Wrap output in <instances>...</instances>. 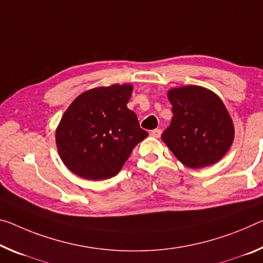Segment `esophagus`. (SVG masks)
<instances>
[{"instance_id":"obj_1","label":"esophagus","mask_w":263,"mask_h":263,"mask_svg":"<svg viewBox=\"0 0 263 263\" xmlns=\"http://www.w3.org/2000/svg\"><path fill=\"white\" fill-rule=\"evenodd\" d=\"M149 135H151L153 138H159V137L161 136V130H160V128H156V130L151 131V133H149Z\"/></svg>"}]
</instances>
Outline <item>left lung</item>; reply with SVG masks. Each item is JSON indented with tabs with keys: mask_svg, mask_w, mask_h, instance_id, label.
I'll use <instances>...</instances> for the list:
<instances>
[{
	"mask_svg": "<svg viewBox=\"0 0 263 263\" xmlns=\"http://www.w3.org/2000/svg\"><path fill=\"white\" fill-rule=\"evenodd\" d=\"M172 122L161 135L177 159L187 167L201 168L218 162L234 140V124L223 102L206 87H172Z\"/></svg>",
	"mask_w": 263,
	"mask_h": 263,
	"instance_id": "left-lung-1",
	"label": "left lung"
}]
</instances>
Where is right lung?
<instances>
[{"label": "right lung", "mask_w": 263, "mask_h": 263, "mask_svg": "<svg viewBox=\"0 0 263 263\" xmlns=\"http://www.w3.org/2000/svg\"><path fill=\"white\" fill-rule=\"evenodd\" d=\"M133 86L114 84L81 93L56 128V146L63 164L86 180L117 176L133 147L148 136L128 110Z\"/></svg>", "instance_id": "add662e5"}]
</instances>
